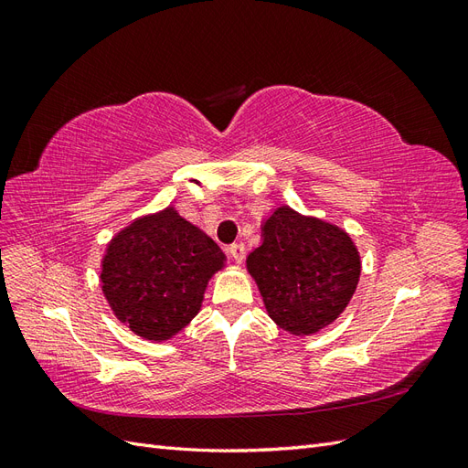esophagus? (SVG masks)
<instances>
[{"mask_svg":"<svg viewBox=\"0 0 468 468\" xmlns=\"http://www.w3.org/2000/svg\"><path fill=\"white\" fill-rule=\"evenodd\" d=\"M229 251H230V256H232V260L236 263H242L244 261V258H246V246L244 244H232L229 248Z\"/></svg>","mask_w":468,"mask_h":468,"instance_id":"obj_1","label":"esophagus"}]
</instances>
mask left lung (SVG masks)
Segmentation results:
<instances>
[{
	"label": "left lung",
	"instance_id": "left-lung-1",
	"mask_svg": "<svg viewBox=\"0 0 468 468\" xmlns=\"http://www.w3.org/2000/svg\"><path fill=\"white\" fill-rule=\"evenodd\" d=\"M246 269L269 318L292 335H313L349 304L361 256L339 226L281 205L265 218L261 246L250 253Z\"/></svg>",
	"mask_w": 468,
	"mask_h": 468
}]
</instances>
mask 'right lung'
<instances>
[{"instance_id":"obj_1","label":"right lung","mask_w":468,"mask_h":468,"mask_svg":"<svg viewBox=\"0 0 468 468\" xmlns=\"http://www.w3.org/2000/svg\"><path fill=\"white\" fill-rule=\"evenodd\" d=\"M222 250L174 207L140 217L111 238L101 291L112 314L148 342H167L199 314Z\"/></svg>"}]
</instances>
